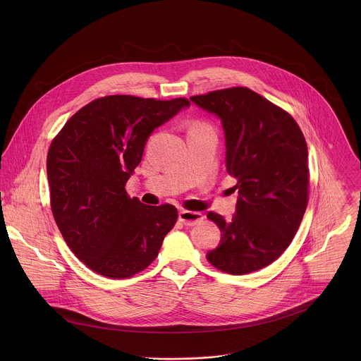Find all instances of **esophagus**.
<instances>
[{
  "mask_svg": "<svg viewBox=\"0 0 361 361\" xmlns=\"http://www.w3.org/2000/svg\"><path fill=\"white\" fill-rule=\"evenodd\" d=\"M204 219V215L197 211H189V209H182L179 211V221L185 224L186 226H193L199 224L200 221Z\"/></svg>",
  "mask_w": 361,
  "mask_h": 361,
  "instance_id": "esophagus-1",
  "label": "esophagus"
}]
</instances>
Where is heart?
<instances>
[{
    "mask_svg": "<svg viewBox=\"0 0 361 361\" xmlns=\"http://www.w3.org/2000/svg\"><path fill=\"white\" fill-rule=\"evenodd\" d=\"M199 126H208V125H206L204 122H195L190 128H199Z\"/></svg>",
    "mask_w": 361,
    "mask_h": 361,
    "instance_id": "heart-1",
    "label": "heart"
}]
</instances>
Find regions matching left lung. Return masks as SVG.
Segmentation results:
<instances>
[{"label":"left lung","instance_id":"left-lung-1","mask_svg":"<svg viewBox=\"0 0 361 361\" xmlns=\"http://www.w3.org/2000/svg\"><path fill=\"white\" fill-rule=\"evenodd\" d=\"M221 118L226 171L238 183L231 222L209 211L222 233L208 252L212 267L232 275L261 269L292 243L309 203L307 143L293 116L247 87H229L190 97Z\"/></svg>","mask_w":361,"mask_h":361}]
</instances>
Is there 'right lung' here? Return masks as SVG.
I'll return each mask as SVG.
<instances>
[{"label":"right lung","mask_w":361,"mask_h":361,"mask_svg":"<svg viewBox=\"0 0 361 361\" xmlns=\"http://www.w3.org/2000/svg\"><path fill=\"white\" fill-rule=\"evenodd\" d=\"M190 105L114 94L73 114L47 154L50 206L72 253L112 279L146 269L178 219L172 204L146 206L125 186L155 128Z\"/></svg>","instance_id":"obj_1"}]
</instances>
